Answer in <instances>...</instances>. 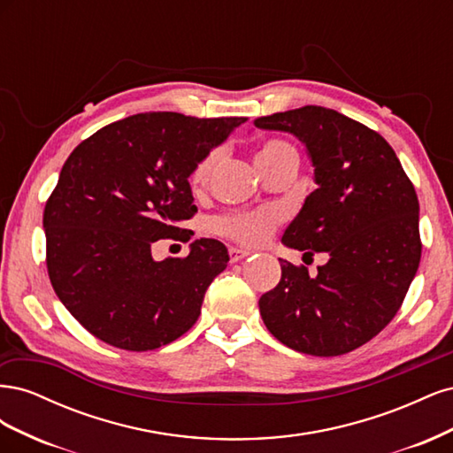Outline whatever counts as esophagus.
Wrapping results in <instances>:
<instances>
[{
	"label": "esophagus",
	"instance_id": "1",
	"mask_svg": "<svg viewBox=\"0 0 453 453\" xmlns=\"http://www.w3.org/2000/svg\"><path fill=\"white\" fill-rule=\"evenodd\" d=\"M248 255H250V251L240 250V248H230V250H228V258H230V263H238V260L245 258Z\"/></svg>",
	"mask_w": 453,
	"mask_h": 453
}]
</instances>
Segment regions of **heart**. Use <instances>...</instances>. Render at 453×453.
<instances>
[{
  "mask_svg": "<svg viewBox=\"0 0 453 453\" xmlns=\"http://www.w3.org/2000/svg\"><path fill=\"white\" fill-rule=\"evenodd\" d=\"M291 155L296 157V150L293 149V145L281 140H268L258 150L257 164L260 168H265ZM219 157H221V153H219L217 149H213L208 155L198 160V164L193 170V175H190V181H193L195 187H202L210 180L219 164ZM278 223H280V215L273 210L238 211V213H228L221 219H217L215 230L232 242L248 245V248H257V245H263L270 240Z\"/></svg>",
  "mask_w": 453,
  "mask_h": 453,
  "instance_id": "b5f03b06",
  "label": "heart"
}]
</instances>
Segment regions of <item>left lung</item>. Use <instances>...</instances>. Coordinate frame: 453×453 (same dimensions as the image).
<instances>
[{"mask_svg": "<svg viewBox=\"0 0 453 453\" xmlns=\"http://www.w3.org/2000/svg\"><path fill=\"white\" fill-rule=\"evenodd\" d=\"M304 142L318 188L283 234L304 255L326 251L310 276L281 260L258 300L268 331L295 351L333 357L357 349L395 318L419 258V202L393 147L376 130L321 105L255 119Z\"/></svg>", "mask_w": 453, "mask_h": 453, "instance_id": "8db88e82", "label": "left lung"}]
</instances>
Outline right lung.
<instances>
[{
	"instance_id": "add662e5",
	"label": "right lung",
	"mask_w": 453,
	"mask_h": 453,
	"mask_svg": "<svg viewBox=\"0 0 453 453\" xmlns=\"http://www.w3.org/2000/svg\"><path fill=\"white\" fill-rule=\"evenodd\" d=\"M245 117L138 113L81 142L64 162L43 226L52 289L90 334L149 351L185 334L203 295L228 263L217 240L157 263L158 240L188 242L198 211L188 175Z\"/></svg>"
}]
</instances>
